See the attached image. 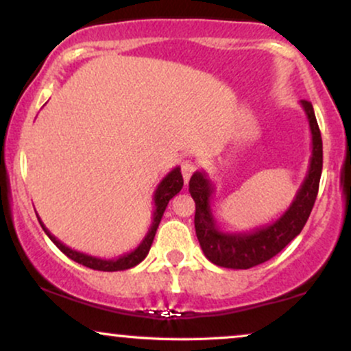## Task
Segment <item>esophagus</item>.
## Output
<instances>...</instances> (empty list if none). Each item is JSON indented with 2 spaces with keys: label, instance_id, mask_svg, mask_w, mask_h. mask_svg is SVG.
Listing matches in <instances>:
<instances>
[{
  "label": "esophagus",
  "instance_id": "34e87169",
  "mask_svg": "<svg viewBox=\"0 0 351 351\" xmlns=\"http://www.w3.org/2000/svg\"><path fill=\"white\" fill-rule=\"evenodd\" d=\"M195 171H196V163L195 162H191V160H184V162L181 163V173H183L184 183H188L189 178H191V175Z\"/></svg>",
  "mask_w": 351,
  "mask_h": 351
}]
</instances>
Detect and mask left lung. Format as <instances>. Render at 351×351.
I'll return each instance as SVG.
<instances>
[{"label":"left lung","instance_id":"obj_1","mask_svg":"<svg viewBox=\"0 0 351 351\" xmlns=\"http://www.w3.org/2000/svg\"><path fill=\"white\" fill-rule=\"evenodd\" d=\"M312 134V156L304 183L295 198L279 219L267 226L256 228L251 232H224L217 228L211 209V196L215 193L211 180L204 171H196L189 180V193L196 203L195 229L204 256L213 264L228 269H251L279 254L293 237L300 234L307 223L320 184L324 150L315 112L308 100H302Z\"/></svg>","mask_w":351,"mask_h":351}]
</instances>
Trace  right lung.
<instances>
[{"label":"right lung","mask_w":351,"mask_h":351,"mask_svg":"<svg viewBox=\"0 0 351 351\" xmlns=\"http://www.w3.org/2000/svg\"><path fill=\"white\" fill-rule=\"evenodd\" d=\"M181 188H183V176H181L180 167H176V168H173V170L168 173V175L165 176L162 181H160L158 188H156L155 195H153V201H155L153 223H152L150 229H148L145 239L142 241V243H140V245L135 249V251L125 254V256H120L119 259H99V257H94V256H88V254L74 251V249L67 247L66 244L60 243L58 237L52 236L49 232V229H47L43 224V221L39 219V217H38V219H39V223H41L44 232L49 236V239L52 241V243L58 245L60 251L66 254L69 259L75 261V263H79L82 265H86V267H88V269H94V271H104V272L125 271V269L135 267L136 264H140L145 259V257H147V254L152 247L153 239H155L156 229H158L160 221H162L165 209H167L168 203H170V199L173 198V196L178 195V193L181 191ZM36 216H38V215H36Z\"/></svg>","instance_id":"1"}]
</instances>
